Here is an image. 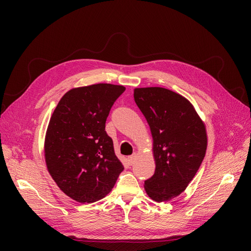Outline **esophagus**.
<instances>
[{"label":"esophagus","mask_w":251,"mask_h":251,"mask_svg":"<svg viewBox=\"0 0 251 251\" xmlns=\"http://www.w3.org/2000/svg\"><path fill=\"white\" fill-rule=\"evenodd\" d=\"M135 158H136V154H135V153H134L132 156L127 157V163H128V165H132V164L134 163Z\"/></svg>","instance_id":"obj_1"}]
</instances>
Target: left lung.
Returning <instances> with one entry per match:
<instances>
[{"mask_svg":"<svg viewBox=\"0 0 251 251\" xmlns=\"http://www.w3.org/2000/svg\"><path fill=\"white\" fill-rule=\"evenodd\" d=\"M153 136L156 169L144 188L157 202L180 195L193 180L207 147L205 126L186 98L159 87L134 90Z\"/></svg>","mask_w":251,"mask_h":251,"instance_id":"8db88e82","label":"left lung"}]
</instances>
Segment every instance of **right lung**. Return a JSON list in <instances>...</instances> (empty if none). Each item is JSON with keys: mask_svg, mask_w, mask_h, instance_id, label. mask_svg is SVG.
I'll list each match as a JSON object with an SVG mask.
<instances>
[{"mask_svg": "<svg viewBox=\"0 0 251 251\" xmlns=\"http://www.w3.org/2000/svg\"><path fill=\"white\" fill-rule=\"evenodd\" d=\"M123 86L97 83L72 89L53 112L45 140L51 177L73 200L93 203L115 185L124 165L105 132V121Z\"/></svg>", "mask_w": 251, "mask_h": 251, "instance_id": "obj_1", "label": "right lung"}]
</instances>
